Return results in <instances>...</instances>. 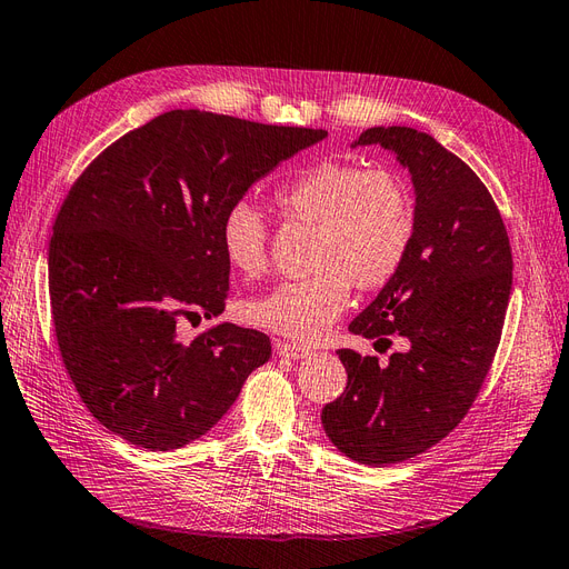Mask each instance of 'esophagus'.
<instances>
[{
    "label": "esophagus",
    "mask_w": 569,
    "mask_h": 569,
    "mask_svg": "<svg viewBox=\"0 0 569 569\" xmlns=\"http://www.w3.org/2000/svg\"><path fill=\"white\" fill-rule=\"evenodd\" d=\"M276 353L290 360H300L305 356H310V348H305L300 343H290V341H276Z\"/></svg>",
    "instance_id": "obj_1"
}]
</instances>
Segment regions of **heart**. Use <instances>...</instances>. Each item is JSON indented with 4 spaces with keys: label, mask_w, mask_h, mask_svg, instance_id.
<instances>
[{
    "label": "heart",
    "mask_w": 569,
    "mask_h": 569,
    "mask_svg": "<svg viewBox=\"0 0 569 569\" xmlns=\"http://www.w3.org/2000/svg\"><path fill=\"white\" fill-rule=\"evenodd\" d=\"M271 199L288 223L315 228V271L276 283L247 302L244 317L257 327L315 341L346 310L351 286L380 290L409 259L418 203L411 182L397 168L322 160L276 184ZM218 238L236 271L254 276L267 267L269 226L247 201H236L223 213Z\"/></svg>",
    "instance_id": "obj_1"
}]
</instances>
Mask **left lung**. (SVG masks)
Instances as JSON below:
<instances>
[{"label": "left lung", "instance_id": "8db88e82", "mask_svg": "<svg viewBox=\"0 0 569 569\" xmlns=\"http://www.w3.org/2000/svg\"><path fill=\"white\" fill-rule=\"evenodd\" d=\"M380 143L409 168L418 230L397 279L348 331L411 341L409 353L341 348L343 395L322 409L329 440L346 457L389 466L430 449L469 413L502 337L512 290V247L488 187L459 156L411 127H372L358 146Z\"/></svg>", "mask_w": 569, "mask_h": 569}]
</instances>
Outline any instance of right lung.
Listing matches in <instances>:
<instances>
[{"label":"right lung","mask_w":569,"mask_h":569,"mask_svg":"<svg viewBox=\"0 0 569 569\" xmlns=\"http://www.w3.org/2000/svg\"><path fill=\"white\" fill-rule=\"evenodd\" d=\"M325 129L170 110L120 137L71 184L50 238L52 325L86 409L110 432L168 451L209 432L267 333L230 322L182 341V319L218 317L230 264L221 218Z\"/></svg>","instance_id":"add662e5"}]
</instances>
